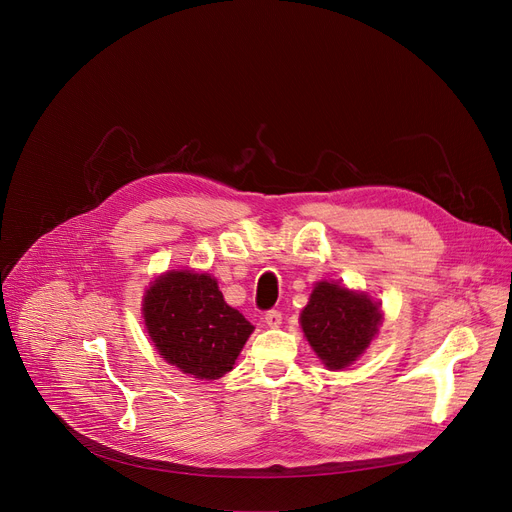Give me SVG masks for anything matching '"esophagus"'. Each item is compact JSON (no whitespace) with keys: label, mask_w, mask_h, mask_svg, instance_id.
<instances>
[{"label":"esophagus","mask_w":512,"mask_h":512,"mask_svg":"<svg viewBox=\"0 0 512 512\" xmlns=\"http://www.w3.org/2000/svg\"><path fill=\"white\" fill-rule=\"evenodd\" d=\"M263 319H265V324L270 326V328H278L282 324V313L278 309H270V311L265 313Z\"/></svg>","instance_id":"1"}]
</instances>
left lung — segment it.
<instances>
[{
  "label": "left lung",
  "mask_w": 512,
  "mask_h": 512,
  "mask_svg": "<svg viewBox=\"0 0 512 512\" xmlns=\"http://www.w3.org/2000/svg\"><path fill=\"white\" fill-rule=\"evenodd\" d=\"M380 321V305L367 294L330 282L315 286L309 305L301 313V326L309 344L330 369H342L357 361L378 334Z\"/></svg>",
  "instance_id": "8db88e82"
}]
</instances>
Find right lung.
Segmentation results:
<instances>
[{"label": "right lung", "instance_id": "obj_1", "mask_svg": "<svg viewBox=\"0 0 512 512\" xmlns=\"http://www.w3.org/2000/svg\"><path fill=\"white\" fill-rule=\"evenodd\" d=\"M145 326L159 355L199 380L228 373L253 332L207 274L168 272L145 294Z\"/></svg>", "mask_w": 512, "mask_h": 512}]
</instances>
